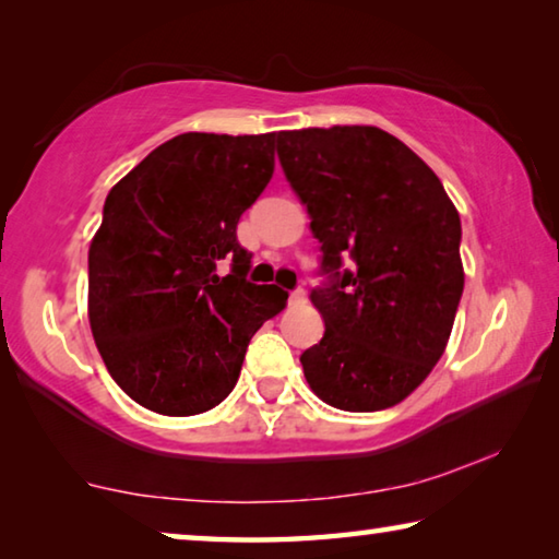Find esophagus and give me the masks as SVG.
<instances>
[{"label":"esophagus","mask_w":559,"mask_h":559,"mask_svg":"<svg viewBox=\"0 0 559 559\" xmlns=\"http://www.w3.org/2000/svg\"><path fill=\"white\" fill-rule=\"evenodd\" d=\"M302 300H306V290L302 288L290 290V302H302Z\"/></svg>","instance_id":"34e87169"}]
</instances>
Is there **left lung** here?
I'll list each match as a JSON object with an SVG mask.
<instances>
[{"label":"left lung","instance_id":"1","mask_svg":"<svg viewBox=\"0 0 559 559\" xmlns=\"http://www.w3.org/2000/svg\"><path fill=\"white\" fill-rule=\"evenodd\" d=\"M278 159L320 241L310 302L323 340L300 355L320 400L380 412L419 386L447 349L463 293L461 219L441 179L372 126L283 130Z\"/></svg>","mask_w":559,"mask_h":559}]
</instances>
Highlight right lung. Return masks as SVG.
<instances>
[{
    "mask_svg": "<svg viewBox=\"0 0 559 559\" xmlns=\"http://www.w3.org/2000/svg\"><path fill=\"white\" fill-rule=\"evenodd\" d=\"M276 132H185L110 189L88 249V318L108 372L165 416L224 402L288 293L246 281L236 224L273 175ZM222 260L226 277L215 276Z\"/></svg>",
    "mask_w": 559,
    "mask_h": 559,
    "instance_id": "1",
    "label": "right lung"
}]
</instances>
